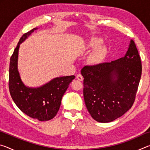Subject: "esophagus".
Returning a JSON list of instances; mask_svg holds the SVG:
<instances>
[{"mask_svg": "<svg viewBox=\"0 0 150 150\" xmlns=\"http://www.w3.org/2000/svg\"><path fill=\"white\" fill-rule=\"evenodd\" d=\"M76 78H77V79H78L79 81L83 80V77L81 74H78L77 76H76Z\"/></svg>", "mask_w": 150, "mask_h": 150, "instance_id": "34e87169", "label": "esophagus"}]
</instances>
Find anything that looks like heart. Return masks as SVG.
I'll return each mask as SVG.
<instances>
[{
    "label": "heart",
    "mask_w": 150,
    "mask_h": 150,
    "mask_svg": "<svg viewBox=\"0 0 150 150\" xmlns=\"http://www.w3.org/2000/svg\"><path fill=\"white\" fill-rule=\"evenodd\" d=\"M103 43V40L100 38L91 37L81 47V52L84 54L93 51L87 59L88 63L93 67L103 64L108 57L109 49L107 45H102Z\"/></svg>",
    "instance_id": "b5f03b06"
}]
</instances>
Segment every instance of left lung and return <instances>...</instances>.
Here are the masks:
<instances>
[{
  "label": "left lung",
  "mask_w": 150,
  "mask_h": 150,
  "mask_svg": "<svg viewBox=\"0 0 150 150\" xmlns=\"http://www.w3.org/2000/svg\"><path fill=\"white\" fill-rule=\"evenodd\" d=\"M83 96L88 112L99 122H110L131 108L142 75V63L136 44L130 40L123 57L98 67L81 69Z\"/></svg>",
  "instance_id": "1"
}]
</instances>
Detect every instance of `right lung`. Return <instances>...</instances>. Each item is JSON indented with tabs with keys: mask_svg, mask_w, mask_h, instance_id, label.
Listing matches in <instances>:
<instances>
[{
	"mask_svg": "<svg viewBox=\"0 0 150 150\" xmlns=\"http://www.w3.org/2000/svg\"><path fill=\"white\" fill-rule=\"evenodd\" d=\"M38 28L23 34L11 57L9 67V90L14 103L22 112L32 118L47 121L54 118L59 110L63 95L74 75L53 79L39 87L24 85L18 69L20 45Z\"/></svg>",
	"mask_w": 150,
	"mask_h": 150,
	"instance_id": "right-lung-1",
	"label": "right lung"
}]
</instances>
